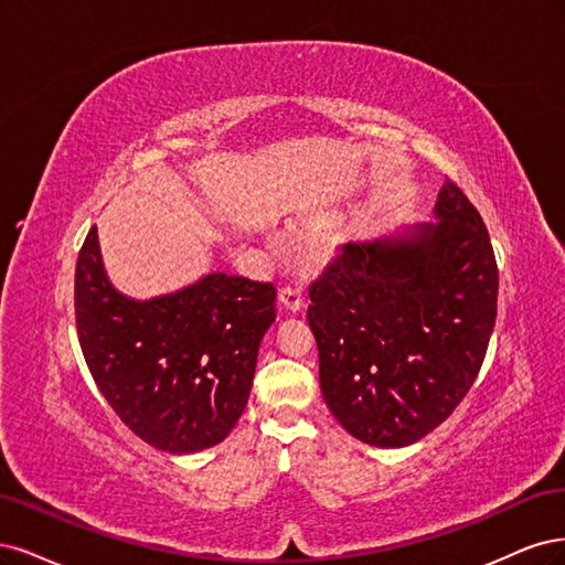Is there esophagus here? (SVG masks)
Wrapping results in <instances>:
<instances>
[{"instance_id":"esophagus-1","label":"esophagus","mask_w":565,"mask_h":565,"mask_svg":"<svg viewBox=\"0 0 565 565\" xmlns=\"http://www.w3.org/2000/svg\"><path fill=\"white\" fill-rule=\"evenodd\" d=\"M279 302L284 305V309H288V312H300V309L305 307V298H302V288L298 284L294 286H284L279 290Z\"/></svg>"}]
</instances>
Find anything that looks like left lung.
Masks as SVG:
<instances>
[{
  "mask_svg": "<svg viewBox=\"0 0 565 565\" xmlns=\"http://www.w3.org/2000/svg\"><path fill=\"white\" fill-rule=\"evenodd\" d=\"M309 298L326 406L354 439L404 448L475 385L498 265L479 211L446 180L431 223L342 244Z\"/></svg>",
  "mask_w": 565,
  "mask_h": 565,
  "instance_id": "8db88e82",
  "label": "left lung"
}]
</instances>
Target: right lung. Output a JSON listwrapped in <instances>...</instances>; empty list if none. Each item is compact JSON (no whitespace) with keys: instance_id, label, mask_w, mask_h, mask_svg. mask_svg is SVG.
Masks as SVG:
<instances>
[{"instance_id":"1","label":"right lung","mask_w":565,"mask_h":565,"mask_svg":"<svg viewBox=\"0 0 565 565\" xmlns=\"http://www.w3.org/2000/svg\"><path fill=\"white\" fill-rule=\"evenodd\" d=\"M271 284L211 271L150 300L107 277L98 227L75 271L77 333L100 394L142 441L173 455L221 444L239 420L258 348L277 319Z\"/></svg>"}]
</instances>
